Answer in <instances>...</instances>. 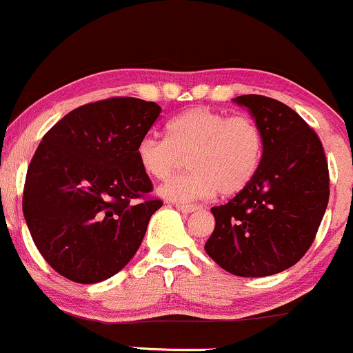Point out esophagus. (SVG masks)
<instances>
[{
	"label": "esophagus",
	"mask_w": 353,
	"mask_h": 353,
	"mask_svg": "<svg viewBox=\"0 0 353 353\" xmlns=\"http://www.w3.org/2000/svg\"><path fill=\"white\" fill-rule=\"evenodd\" d=\"M176 209H178V211L185 212V214H190V212L199 211V205H194V204H180V202H178Z\"/></svg>",
	"instance_id": "obj_1"
}]
</instances>
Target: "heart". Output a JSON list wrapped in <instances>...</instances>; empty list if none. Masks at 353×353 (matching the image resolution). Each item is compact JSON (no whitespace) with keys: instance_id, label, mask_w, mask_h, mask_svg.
<instances>
[{"instance_id":"obj_1","label":"heart","mask_w":353,"mask_h":353,"mask_svg":"<svg viewBox=\"0 0 353 353\" xmlns=\"http://www.w3.org/2000/svg\"><path fill=\"white\" fill-rule=\"evenodd\" d=\"M263 151V134L252 118L195 106L168 121L166 137H142L135 154L144 173L158 180L188 158L190 172L170 178L159 192L170 201L190 202L218 190L223 195L243 190L259 170Z\"/></svg>"}]
</instances>
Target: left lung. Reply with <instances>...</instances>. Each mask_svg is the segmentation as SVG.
I'll return each instance as SVG.
<instances>
[{
    "label": "left lung",
    "instance_id": "left-lung-1",
    "mask_svg": "<svg viewBox=\"0 0 353 353\" xmlns=\"http://www.w3.org/2000/svg\"><path fill=\"white\" fill-rule=\"evenodd\" d=\"M247 108L264 141L256 176L232 201L211 208L216 226L208 256L236 276L281 273L316 239L330 199V173L316 132L287 104L257 94L233 99Z\"/></svg>",
    "mask_w": 353,
    "mask_h": 353
}]
</instances>
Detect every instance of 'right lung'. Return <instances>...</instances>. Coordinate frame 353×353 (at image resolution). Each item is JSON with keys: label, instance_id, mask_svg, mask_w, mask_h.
Instances as JSON below:
<instances>
[{"label": "right lung", "instance_id": "obj_1", "mask_svg": "<svg viewBox=\"0 0 353 353\" xmlns=\"http://www.w3.org/2000/svg\"><path fill=\"white\" fill-rule=\"evenodd\" d=\"M161 108L110 97L70 111L41 141L26 176L22 209L34 243L57 273L99 283L135 256L163 205L137 161L139 141Z\"/></svg>", "mask_w": 353, "mask_h": 353}]
</instances>
